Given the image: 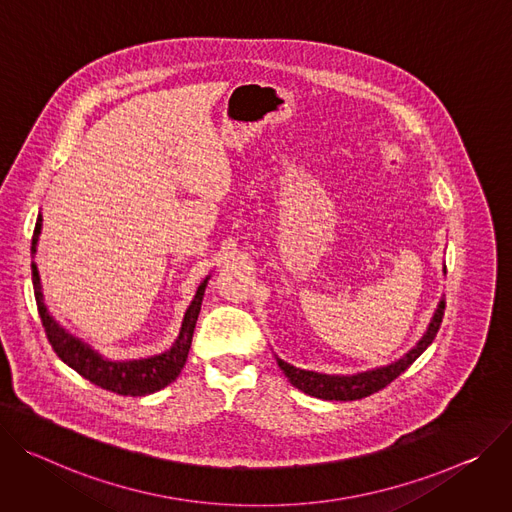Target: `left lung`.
<instances>
[{
    "mask_svg": "<svg viewBox=\"0 0 512 512\" xmlns=\"http://www.w3.org/2000/svg\"><path fill=\"white\" fill-rule=\"evenodd\" d=\"M443 311H445V301L439 303V307L427 327V333L421 337V342L399 362L376 368V370H368V372H360V374H352V376H331V374H319V372L295 368L287 362H282L280 358H276V362H278V368L289 378V382L293 386H297L299 390H303L305 394L317 396V399H323V401H360V399H366V396L382 390L384 386H388L394 378H399L431 346V342L441 327Z\"/></svg>",
    "mask_w": 512,
    "mask_h": 512,
    "instance_id": "left-lung-1",
    "label": "left lung"
}]
</instances>
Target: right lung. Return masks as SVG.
<instances>
[{"label":"right lung","mask_w":512,"mask_h":512,"mask_svg":"<svg viewBox=\"0 0 512 512\" xmlns=\"http://www.w3.org/2000/svg\"><path fill=\"white\" fill-rule=\"evenodd\" d=\"M40 227H42V215H38V219H36L34 236H32V254H36V242L40 236ZM32 282H34V295H36V305H38V313L42 319V327L46 331V337H48L52 350L67 366H71L75 372H79L89 382H93L109 392L122 394V396H144V394H152V392L168 386L181 374V370L189 358L193 331H195V323H197V317L201 311V301H203V293L207 287V278L201 282V287L197 289L193 303L189 305V309L185 313L181 333L177 337V342L173 344V348L160 356L132 360V362H111V360L101 358L97 352H93L89 346L79 342L77 337L67 333L59 323H56L48 315L44 299H42L40 274H38L36 262H32Z\"/></svg>","instance_id":"1"}]
</instances>
